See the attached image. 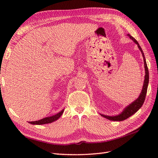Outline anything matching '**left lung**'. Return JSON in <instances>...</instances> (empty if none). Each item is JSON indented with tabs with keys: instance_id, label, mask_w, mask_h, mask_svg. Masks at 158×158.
<instances>
[{
	"instance_id": "obj_1",
	"label": "left lung",
	"mask_w": 158,
	"mask_h": 158,
	"mask_svg": "<svg viewBox=\"0 0 158 158\" xmlns=\"http://www.w3.org/2000/svg\"><path fill=\"white\" fill-rule=\"evenodd\" d=\"M128 35L130 37L131 39H132L134 41V42H135V44H136L138 45V48H139V49L140 50L142 54L143 59H144V68H145V70H146V74H145V77H144L145 79H144V85H143L142 90L140 93L139 98H138L136 100H135V101L133 103L129 105L128 106H127L125 109H124V111L120 114H118V115H117V116H113V117L106 116V115H104V114H102V116L109 119V120H110V121H124V120H125V119L128 118V117H130L131 115H132L133 114H135L138 111V110L142 107L143 103H144L145 98H146V93H147L148 82H149V72H148V69L147 66L144 52H143L142 49L140 47V45L138 44V41L135 39V38L129 34H128Z\"/></svg>"
}]
</instances>
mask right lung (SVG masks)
I'll use <instances>...</instances> for the list:
<instances>
[{"label":"right lung","instance_id":"add662e5","mask_svg":"<svg viewBox=\"0 0 158 158\" xmlns=\"http://www.w3.org/2000/svg\"><path fill=\"white\" fill-rule=\"evenodd\" d=\"M63 112H64V109L63 110V111H61L60 112L55 114V115H53V116L45 117V118H42V119H41V120H39V121H31V122H30V123L32 124V125H44V124L51 123H52V122L56 121L57 119H58L62 115V114L63 113Z\"/></svg>","mask_w":158,"mask_h":158}]
</instances>
